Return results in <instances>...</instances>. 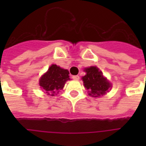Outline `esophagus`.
<instances>
[{"instance_id":"esophagus-1","label":"esophagus","mask_w":146,"mask_h":146,"mask_svg":"<svg viewBox=\"0 0 146 146\" xmlns=\"http://www.w3.org/2000/svg\"><path fill=\"white\" fill-rule=\"evenodd\" d=\"M73 79V80H80V76L78 75H76V76H73V77H72Z\"/></svg>"}]
</instances>
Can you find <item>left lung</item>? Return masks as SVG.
<instances>
[{
	"instance_id": "1",
	"label": "left lung",
	"mask_w": 146,
	"mask_h": 146,
	"mask_svg": "<svg viewBox=\"0 0 146 146\" xmlns=\"http://www.w3.org/2000/svg\"><path fill=\"white\" fill-rule=\"evenodd\" d=\"M86 74L82 78L85 88L89 90V96L98 98L104 96L111 88V84L96 66L85 68Z\"/></svg>"
}]
</instances>
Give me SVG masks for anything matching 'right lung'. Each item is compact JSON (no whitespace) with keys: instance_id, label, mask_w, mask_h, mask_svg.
Returning <instances> with one entry per match:
<instances>
[{"instance_id":"obj_1","label":"right lung","mask_w":146,"mask_h":146,"mask_svg":"<svg viewBox=\"0 0 146 146\" xmlns=\"http://www.w3.org/2000/svg\"><path fill=\"white\" fill-rule=\"evenodd\" d=\"M69 71L52 64L39 80V86L48 96H54L59 93L69 78Z\"/></svg>"}]
</instances>
